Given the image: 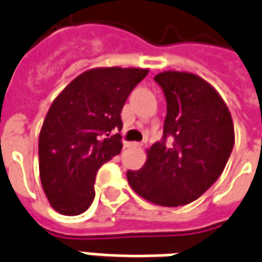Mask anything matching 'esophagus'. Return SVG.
I'll return each instance as SVG.
<instances>
[{"mask_svg":"<svg viewBox=\"0 0 262 262\" xmlns=\"http://www.w3.org/2000/svg\"><path fill=\"white\" fill-rule=\"evenodd\" d=\"M125 145H127L128 148H140V147H141L140 142H127Z\"/></svg>","mask_w":262,"mask_h":262,"instance_id":"esophagus-1","label":"esophagus"}]
</instances>
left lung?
Listing matches in <instances>:
<instances>
[{
	"instance_id": "1",
	"label": "left lung",
	"mask_w": 262,
	"mask_h": 262,
	"mask_svg": "<svg viewBox=\"0 0 262 262\" xmlns=\"http://www.w3.org/2000/svg\"><path fill=\"white\" fill-rule=\"evenodd\" d=\"M154 79L167 100L164 138L147 149L142 168L127 171V180L148 203L185 205L203 195L224 171L235 140L234 124L221 95L201 77L164 71Z\"/></svg>"
}]
</instances>
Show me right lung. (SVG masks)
<instances>
[{"instance_id":"right-lung-1","label":"right lung","mask_w":262,"mask_h":262,"mask_svg":"<svg viewBox=\"0 0 262 262\" xmlns=\"http://www.w3.org/2000/svg\"><path fill=\"white\" fill-rule=\"evenodd\" d=\"M148 68L98 67L74 78L52 101L38 140L39 178L54 210L78 215L95 195L102 164L122 148L121 111Z\"/></svg>"}]
</instances>
